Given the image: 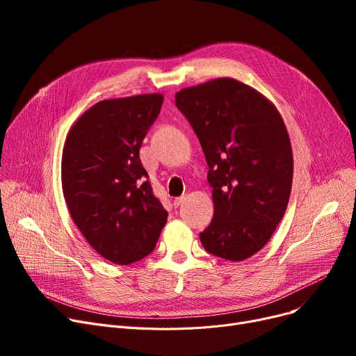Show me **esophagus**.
Returning a JSON list of instances; mask_svg holds the SVG:
<instances>
[{"label": "esophagus", "instance_id": "34e87169", "mask_svg": "<svg viewBox=\"0 0 356 356\" xmlns=\"http://www.w3.org/2000/svg\"><path fill=\"white\" fill-rule=\"evenodd\" d=\"M184 200H186V196H184V195H183V196H179V197H176V199L173 200V204H175L176 208H179L180 204H181Z\"/></svg>", "mask_w": 356, "mask_h": 356}]
</instances>
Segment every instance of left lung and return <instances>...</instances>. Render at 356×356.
Wrapping results in <instances>:
<instances>
[{"instance_id":"left-lung-1","label":"left lung","mask_w":356,"mask_h":356,"mask_svg":"<svg viewBox=\"0 0 356 356\" xmlns=\"http://www.w3.org/2000/svg\"><path fill=\"white\" fill-rule=\"evenodd\" d=\"M176 106L209 165L215 212L202 245L223 259H247L264 248L287 209L293 152L284 121L271 101L231 78L181 89Z\"/></svg>"}]
</instances>
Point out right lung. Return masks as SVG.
<instances>
[{
    "mask_svg": "<svg viewBox=\"0 0 356 356\" xmlns=\"http://www.w3.org/2000/svg\"><path fill=\"white\" fill-rule=\"evenodd\" d=\"M163 98L145 93L101 101L72 125L63 145L69 213L88 244L120 266L152 252L167 220L140 160Z\"/></svg>",
    "mask_w": 356,
    "mask_h": 356,
    "instance_id": "obj_1",
    "label": "right lung"
}]
</instances>
